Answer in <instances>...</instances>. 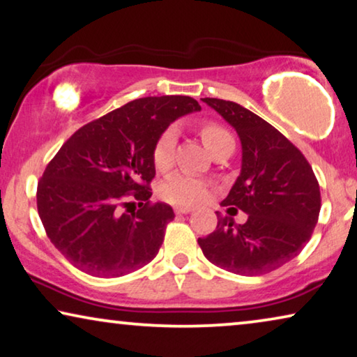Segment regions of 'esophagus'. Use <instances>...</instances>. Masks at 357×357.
<instances>
[{
    "label": "esophagus",
    "instance_id": "1",
    "mask_svg": "<svg viewBox=\"0 0 357 357\" xmlns=\"http://www.w3.org/2000/svg\"><path fill=\"white\" fill-rule=\"evenodd\" d=\"M174 212H176L178 215L189 213V212H192V207H176V208H174Z\"/></svg>",
    "mask_w": 357,
    "mask_h": 357
}]
</instances>
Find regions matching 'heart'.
I'll use <instances>...</instances> for the list:
<instances>
[{
	"label": "heart",
	"instance_id": "obj_1",
	"mask_svg": "<svg viewBox=\"0 0 357 357\" xmlns=\"http://www.w3.org/2000/svg\"><path fill=\"white\" fill-rule=\"evenodd\" d=\"M200 137H202L205 147L213 155L223 149L229 142H234L231 135L222 124L207 121L200 128ZM178 129L169 126L160 134L157 142L153 145V165L158 172H167L172 168L174 162V150H176ZM160 195L169 204L179 205V207H190V205L202 204L208 199L210 185L205 181L190 176L188 173H174L163 181L160 185Z\"/></svg>",
	"mask_w": 357,
	"mask_h": 357
}]
</instances>
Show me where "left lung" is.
<instances>
[{
  "label": "left lung",
  "instance_id": "obj_1",
  "mask_svg": "<svg viewBox=\"0 0 357 357\" xmlns=\"http://www.w3.org/2000/svg\"><path fill=\"white\" fill-rule=\"evenodd\" d=\"M236 129L243 145L241 174L223 207L248 213L244 225L217 212L218 225L199 238L205 257L236 275L270 273L294 259L312 236L320 188L307 160L278 129L234 102L202 98Z\"/></svg>",
  "mask_w": 357,
  "mask_h": 357
}]
</instances>
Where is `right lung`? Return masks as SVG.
Segmentation results:
<instances>
[{"instance_id": "add662e5", "label": "right lung", "mask_w": 357, "mask_h": 357, "mask_svg": "<svg viewBox=\"0 0 357 357\" xmlns=\"http://www.w3.org/2000/svg\"><path fill=\"white\" fill-rule=\"evenodd\" d=\"M199 109L185 95L137 98L63 144L38 181L37 208L50 241L74 267L123 277L158 254L174 213L150 202L153 145L169 123Z\"/></svg>"}]
</instances>
